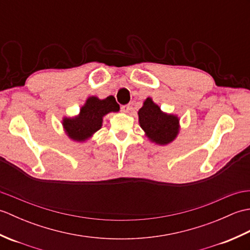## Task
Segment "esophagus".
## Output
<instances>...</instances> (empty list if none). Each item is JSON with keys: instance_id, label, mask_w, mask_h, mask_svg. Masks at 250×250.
I'll list each match as a JSON object with an SVG mask.
<instances>
[{"instance_id": "34e87169", "label": "esophagus", "mask_w": 250, "mask_h": 250, "mask_svg": "<svg viewBox=\"0 0 250 250\" xmlns=\"http://www.w3.org/2000/svg\"><path fill=\"white\" fill-rule=\"evenodd\" d=\"M130 110H131V106L130 105H122L121 106V111H122V113L128 114Z\"/></svg>"}]
</instances>
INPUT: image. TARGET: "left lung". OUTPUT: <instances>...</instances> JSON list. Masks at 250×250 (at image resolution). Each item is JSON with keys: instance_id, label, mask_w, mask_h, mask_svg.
<instances>
[{"instance_id": "8db88e82", "label": "left lung", "mask_w": 250, "mask_h": 250, "mask_svg": "<svg viewBox=\"0 0 250 250\" xmlns=\"http://www.w3.org/2000/svg\"><path fill=\"white\" fill-rule=\"evenodd\" d=\"M137 115L141 128L150 142L164 146L177 137L180 129L177 115L164 113L151 98L144 101Z\"/></svg>"}]
</instances>
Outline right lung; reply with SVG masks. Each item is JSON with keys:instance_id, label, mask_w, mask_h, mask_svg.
Instances as JSON below:
<instances>
[{"instance_id": "obj_1", "label": "right lung", "mask_w": 250, "mask_h": 250, "mask_svg": "<svg viewBox=\"0 0 250 250\" xmlns=\"http://www.w3.org/2000/svg\"><path fill=\"white\" fill-rule=\"evenodd\" d=\"M120 107L113 95L101 100L98 97H89L79 114L74 117H64L62 125L65 134L74 142H86L95 132L102 128L103 117L109 113H117Z\"/></svg>"}]
</instances>
